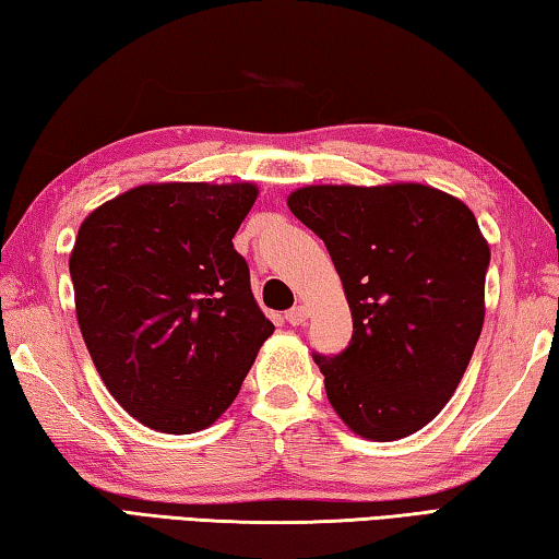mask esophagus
I'll use <instances>...</instances> for the list:
<instances>
[{
  "mask_svg": "<svg viewBox=\"0 0 559 559\" xmlns=\"http://www.w3.org/2000/svg\"><path fill=\"white\" fill-rule=\"evenodd\" d=\"M306 320H308V308L306 306H296V308H290L286 312V322L288 324H302Z\"/></svg>",
  "mask_w": 559,
  "mask_h": 559,
  "instance_id": "34e87169",
  "label": "esophagus"
}]
</instances>
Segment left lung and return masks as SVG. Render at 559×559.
Masks as SVG:
<instances>
[{"instance_id":"1","label":"left lung","mask_w":559,"mask_h":559,"mask_svg":"<svg viewBox=\"0 0 559 559\" xmlns=\"http://www.w3.org/2000/svg\"><path fill=\"white\" fill-rule=\"evenodd\" d=\"M288 207L328 247L354 332L334 357L312 352L332 408L367 440L425 428L460 385L484 324L489 245L448 192L310 186Z\"/></svg>"}]
</instances>
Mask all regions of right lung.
<instances>
[{
    "label": "right lung",
    "mask_w": 559,
    "mask_h": 559,
    "mask_svg": "<svg viewBox=\"0 0 559 559\" xmlns=\"http://www.w3.org/2000/svg\"><path fill=\"white\" fill-rule=\"evenodd\" d=\"M251 182H160L97 207L70 253L75 312L109 393L148 428L188 435L237 399L273 324L231 245Z\"/></svg>",
    "instance_id": "right-lung-1"
}]
</instances>
